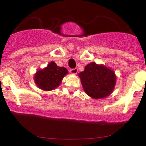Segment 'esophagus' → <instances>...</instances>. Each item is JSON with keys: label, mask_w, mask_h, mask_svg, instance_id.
Segmentation results:
<instances>
[{"label": "esophagus", "mask_w": 146, "mask_h": 146, "mask_svg": "<svg viewBox=\"0 0 146 146\" xmlns=\"http://www.w3.org/2000/svg\"><path fill=\"white\" fill-rule=\"evenodd\" d=\"M70 72H71L72 74H76L78 72V69L77 68H72L70 69Z\"/></svg>", "instance_id": "esophagus-1"}]
</instances>
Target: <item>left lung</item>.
I'll use <instances>...</instances> for the list:
<instances>
[{"label": "left lung", "mask_w": 146, "mask_h": 146, "mask_svg": "<svg viewBox=\"0 0 146 146\" xmlns=\"http://www.w3.org/2000/svg\"><path fill=\"white\" fill-rule=\"evenodd\" d=\"M78 76L84 91L95 99L108 96L114 90L116 83V76L112 70L94 62L87 65Z\"/></svg>", "instance_id": "obj_1"}]
</instances>
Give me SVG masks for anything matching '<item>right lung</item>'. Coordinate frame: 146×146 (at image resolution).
Listing matches in <instances>:
<instances>
[{"label": "right lung", "instance_id": "1", "mask_svg": "<svg viewBox=\"0 0 146 146\" xmlns=\"http://www.w3.org/2000/svg\"><path fill=\"white\" fill-rule=\"evenodd\" d=\"M67 73L66 68L59 67L55 62H51L47 67L37 72L35 76V82L40 89L51 91L58 87Z\"/></svg>", "mask_w": 146, "mask_h": 146}]
</instances>
